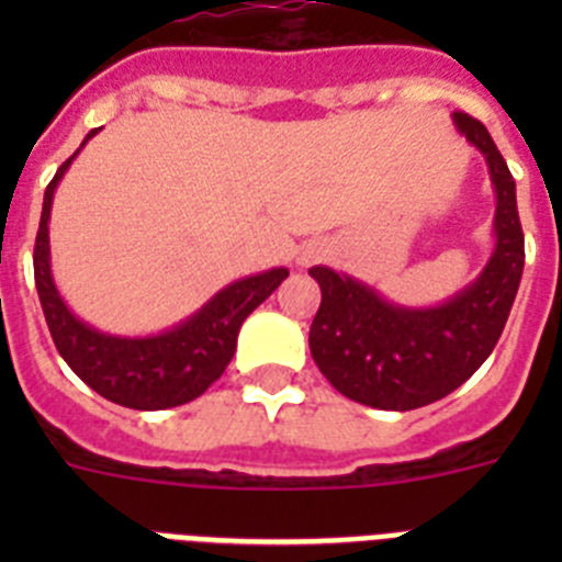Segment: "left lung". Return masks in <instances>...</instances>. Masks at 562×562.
<instances>
[{
    "label": "left lung",
    "mask_w": 562,
    "mask_h": 562,
    "mask_svg": "<svg viewBox=\"0 0 562 562\" xmlns=\"http://www.w3.org/2000/svg\"><path fill=\"white\" fill-rule=\"evenodd\" d=\"M453 123L484 154L495 188V247L473 284L439 306L391 304L346 272L312 267L321 310L310 329L317 369L342 396L380 411H414L448 396L493 355L524 276V231L515 180L486 126L464 112Z\"/></svg>",
    "instance_id": "obj_1"
}]
</instances>
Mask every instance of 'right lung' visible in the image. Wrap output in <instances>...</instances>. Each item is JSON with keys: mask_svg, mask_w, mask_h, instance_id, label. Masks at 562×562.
<instances>
[{"mask_svg": "<svg viewBox=\"0 0 562 562\" xmlns=\"http://www.w3.org/2000/svg\"><path fill=\"white\" fill-rule=\"evenodd\" d=\"M98 128L87 134L95 137ZM78 148V151H81ZM78 151L56 171L53 182L44 191L42 222L36 233V250H33V272H36V290L47 317L49 335L56 342L58 355L67 366L98 391L103 400L117 402L123 408L134 411H166L186 405L211 389V382L222 376L227 362L236 351V337L258 304L281 286L290 270L272 267L258 276L238 278L225 290L207 301L202 310L186 317L182 324L148 337H121L106 335L95 326L83 324L64 304L61 292L53 281L49 270V211H53V193L58 182L72 166Z\"/></svg>", "mask_w": 562, "mask_h": 562, "instance_id": "1", "label": "right lung"}]
</instances>
